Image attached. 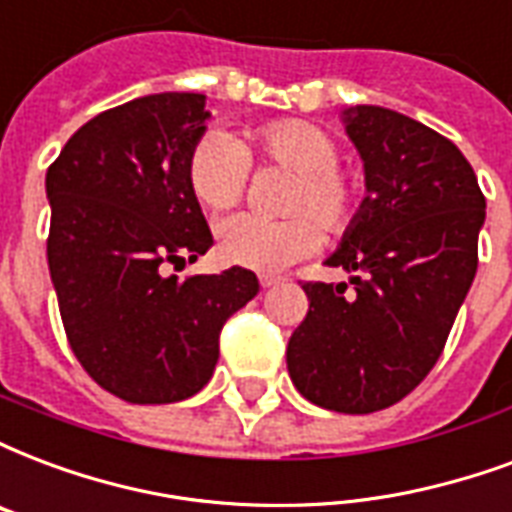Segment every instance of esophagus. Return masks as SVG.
Masks as SVG:
<instances>
[{"instance_id":"obj_1","label":"esophagus","mask_w":512,"mask_h":512,"mask_svg":"<svg viewBox=\"0 0 512 512\" xmlns=\"http://www.w3.org/2000/svg\"><path fill=\"white\" fill-rule=\"evenodd\" d=\"M259 283H261V288H272V286H278L280 278H275V275H261Z\"/></svg>"}]
</instances>
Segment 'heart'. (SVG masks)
<instances>
[{
  "label": "heart",
  "mask_w": 512,
  "mask_h": 512,
  "mask_svg": "<svg viewBox=\"0 0 512 512\" xmlns=\"http://www.w3.org/2000/svg\"><path fill=\"white\" fill-rule=\"evenodd\" d=\"M248 140V145H240L232 134L213 129L194 142L186 161L188 186L210 210H226L240 202L253 159L291 172L280 199L286 218L264 221L240 213L218 224V253L226 264L280 272L318 248L316 223L329 237H340L356 224L361 188L337 167L340 145L326 129L286 118L253 129Z\"/></svg>",
  "instance_id": "obj_1"
}]
</instances>
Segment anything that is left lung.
Masks as SVG:
<instances>
[{"label":"left lung","mask_w":512,"mask_h":512,"mask_svg":"<svg viewBox=\"0 0 512 512\" xmlns=\"http://www.w3.org/2000/svg\"><path fill=\"white\" fill-rule=\"evenodd\" d=\"M367 197L329 267L348 283H305L288 375L313 405L375 413L407 397L445 348L478 270L486 197L443 134L378 105L343 113Z\"/></svg>","instance_id":"1"}]
</instances>
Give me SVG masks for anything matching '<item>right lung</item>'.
Here are the masks:
<instances>
[{
	"label": "right lung",
	"mask_w": 512,
	"mask_h": 512,
	"mask_svg": "<svg viewBox=\"0 0 512 512\" xmlns=\"http://www.w3.org/2000/svg\"><path fill=\"white\" fill-rule=\"evenodd\" d=\"M205 94L164 91L105 110L45 175L48 267L83 370L132 405H167L213 378L226 318L259 294L251 270L178 280L213 245L186 161Z\"/></svg>",
	"instance_id": "right-lung-1"
}]
</instances>
